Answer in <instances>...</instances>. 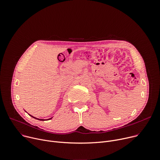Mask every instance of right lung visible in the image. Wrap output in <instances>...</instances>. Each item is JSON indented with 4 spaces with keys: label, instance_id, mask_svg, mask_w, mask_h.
I'll list each match as a JSON object with an SVG mask.
<instances>
[{
    "label": "right lung",
    "instance_id": "obj_1",
    "mask_svg": "<svg viewBox=\"0 0 160 160\" xmlns=\"http://www.w3.org/2000/svg\"><path fill=\"white\" fill-rule=\"evenodd\" d=\"M28 115H30V114H28ZM30 116L32 117H33V118H34V119H38V120H39V121H45L44 119H38V118H36V117H33V116H32L31 115H30ZM52 118H50V119H51Z\"/></svg>",
    "mask_w": 160,
    "mask_h": 160
}]
</instances>
